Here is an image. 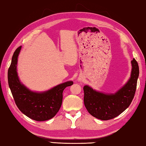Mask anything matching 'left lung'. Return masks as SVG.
Instances as JSON below:
<instances>
[{
  "mask_svg": "<svg viewBox=\"0 0 146 146\" xmlns=\"http://www.w3.org/2000/svg\"><path fill=\"white\" fill-rule=\"evenodd\" d=\"M131 64L129 80L115 94L107 95L94 90L88 86H84V104L89 113L97 119L107 121L119 115L130 105L134 98L139 75V65L135 58Z\"/></svg>",
  "mask_w": 146,
  "mask_h": 146,
  "instance_id": "1",
  "label": "left lung"
}]
</instances>
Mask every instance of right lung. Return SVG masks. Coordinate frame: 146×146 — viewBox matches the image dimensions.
<instances>
[{
	"label": "right lung",
	"instance_id": "add662e5",
	"mask_svg": "<svg viewBox=\"0 0 146 146\" xmlns=\"http://www.w3.org/2000/svg\"><path fill=\"white\" fill-rule=\"evenodd\" d=\"M21 47H18L14 52L7 72L12 96L18 108L27 117L36 121H47L58 113L62 104L64 89L72 85L73 82L62 83L43 93L33 92L28 90L20 83L17 73V59Z\"/></svg>",
	"mask_w": 146,
	"mask_h": 146
}]
</instances>
